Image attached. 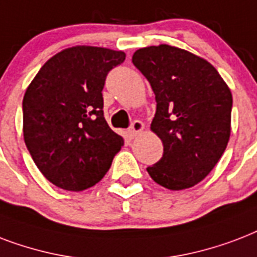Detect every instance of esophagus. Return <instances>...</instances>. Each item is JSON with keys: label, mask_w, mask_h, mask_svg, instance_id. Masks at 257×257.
<instances>
[{"label": "esophagus", "mask_w": 257, "mask_h": 257, "mask_svg": "<svg viewBox=\"0 0 257 257\" xmlns=\"http://www.w3.org/2000/svg\"><path fill=\"white\" fill-rule=\"evenodd\" d=\"M143 128H145V124H143L141 120H134V122L131 123L130 128H128V133H130V135L134 138L135 135L139 134V133H142Z\"/></svg>", "instance_id": "34e87169"}]
</instances>
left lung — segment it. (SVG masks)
Listing matches in <instances>:
<instances>
[{
  "mask_svg": "<svg viewBox=\"0 0 257 257\" xmlns=\"http://www.w3.org/2000/svg\"><path fill=\"white\" fill-rule=\"evenodd\" d=\"M133 64L156 93L150 128L164 143V156L147 173L170 190L192 188L212 172L229 141V87L205 59L166 44L138 49Z\"/></svg>",
  "mask_w": 257,
  "mask_h": 257,
  "instance_id": "left-lung-1",
  "label": "left lung"
}]
</instances>
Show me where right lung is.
<instances>
[{
  "mask_svg": "<svg viewBox=\"0 0 257 257\" xmlns=\"http://www.w3.org/2000/svg\"><path fill=\"white\" fill-rule=\"evenodd\" d=\"M126 53L108 48H67L51 57L23 100L24 141L36 166L57 188L80 192L110 169L123 138L103 114L107 73Z\"/></svg>",
  "mask_w": 257,
  "mask_h": 257,
  "instance_id": "1",
  "label": "right lung"
}]
</instances>
